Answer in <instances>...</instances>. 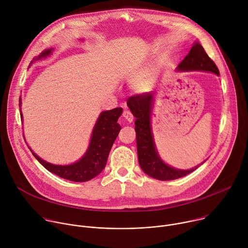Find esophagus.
Segmentation results:
<instances>
[{"instance_id": "esophagus-1", "label": "esophagus", "mask_w": 248, "mask_h": 248, "mask_svg": "<svg viewBox=\"0 0 248 248\" xmlns=\"http://www.w3.org/2000/svg\"><path fill=\"white\" fill-rule=\"evenodd\" d=\"M123 117H124V119L126 122H128V123H131V122L133 121V116H132V114H131L129 111H124V112L123 113Z\"/></svg>"}]
</instances>
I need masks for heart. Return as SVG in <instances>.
Returning a JSON list of instances; mask_svg holds the SVG:
<instances>
[{
	"instance_id": "1",
	"label": "heart",
	"mask_w": 248,
	"mask_h": 248,
	"mask_svg": "<svg viewBox=\"0 0 248 248\" xmlns=\"http://www.w3.org/2000/svg\"><path fill=\"white\" fill-rule=\"evenodd\" d=\"M133 88L138 93H144L150 90L151 85L148 81H138L133 85Z\"/></svg>"
}]
</instances>
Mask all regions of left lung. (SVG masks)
Instances as JSON below:
<instances>
[{
    "label": "left lung",
    "mask_w": 248,
    "mask_h": 248,
    "mask_svg": "<svg viewBox=\"0 0 248 248\" xmlns=\"http://www.w3.org/2000/svg\"><path fill=\"white\" fill-rule=\"evenodd\" d=\"M176 70L179 72L200 70V72L213 73L218 77L220 76L217 65L209 58L204 48L198 42L193 44L189 53L176 67ZM154 96L155 93L138 94L128 98L126 103L132 115L136 118L134 128L136 132L138 163L142 170L153 179L159 181L180 179L192 172L200 165L190 170H180L169 166L161 159L156 149L151 128V115L155 101Z\"/></svg>",
    "instance_id": "obj_1"
}]
</instances>
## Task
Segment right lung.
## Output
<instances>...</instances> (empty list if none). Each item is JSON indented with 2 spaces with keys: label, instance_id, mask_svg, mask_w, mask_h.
Wrapping results in <instances>:
<instances>
[{
  "label": "right lung",
  "instance_id": "right-lung-1",
  "mask_svg": "<svg viewBox=\"0 0 248 248\" xmlns=\"http://www.w3.org/2000/svg\"><path fill=\"white\" fill-rule=\"evenodd\" d=\"M53 49L44 50L34 61L45 59L50 56ZM21 106V99L19 98V107ZM20 110V109H19ZM123 113L122 108H115L110 111H104L98 117V120L94 125L91 139L88 148L84 155L76 163L70 165H54L48 163L35 154L30 148V151L38 162L49 171L59 175L64 180L83 183L94 179L104 169L107 164L108 156L115 140L121 130V125L118 124V120ZM20 118L22 121V114L20 110Z\"/></svg>",
  "mask_w": 248,
  "mask_h": 248
}]
</instances>
